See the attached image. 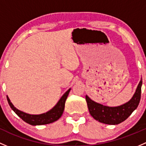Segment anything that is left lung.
<instances>
[{
	"instance_id": "obj_1",
	"label": "left lung",
	"mask_w": 146,
	"mask_h": 146,
	"mask_svg": "<svg viewBox=\"0 0 146 146\" xmlns=\"http://www.w3.org/2000/svg\"><path fill=\"white\" fill-rule=\"evenodd\" d=\"M142 79H141L134 95L129 102L117 107H108L98 103L86 96L90 114L96 120L106 124L115 125L122 122L137 108L141 100Z\"/></svg>"
}]
</instances>
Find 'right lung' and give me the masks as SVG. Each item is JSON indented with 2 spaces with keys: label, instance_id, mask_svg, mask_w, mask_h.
<instances>
[{
  "label": "right lung",
  "instance_id": "right-lung-1",
  "mask_svg": "<svg viewBox=\"0 0 146 146\" xmlns=\"http://www.w3.org/2000/svg\"><path fill=\"white\" fill-rule=\"evenodd\" d=\"M70 90H71V88H70L67 92H65V94L61 97V98L60 99V100L54 108H52L48 112L40 114V115H29V114L22 112L13 106L7 96V100L9 103V106H10L12 110L25 122L34 126L43 125V124H47L54 122V121H57L59 118H60L63 113V111H64V104H65V101L67 100V98L68 96Z\"/></svg>",
  "mask_w": 146,
  "mask_h": 146
}]
</instances>
